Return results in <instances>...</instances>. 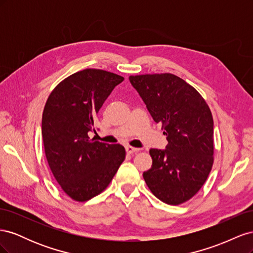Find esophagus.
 <instances>
[{
    "label": "esophagus",
    "mask_w": 253,
    "mask_h": 253,
    "mask_svg": "<svg viewBox=\"0 0 253 253\" xmlns=\"http://www.w3.org/2000/svg\"><path fill=\"white\" fill-rule=\"evenodd\" d=\"M126 151L128 153V154H133V153H137L139 151V149L131 147V145H126Z\"/></svg>",
    "instance_id": "obj_1"
}]
</instances>
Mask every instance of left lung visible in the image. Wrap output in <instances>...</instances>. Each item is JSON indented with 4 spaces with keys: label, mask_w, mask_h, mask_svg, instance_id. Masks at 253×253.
Listing matches in <instances>:
<instances>
[{
    "label": "left lung",
    "mask_w": 253,
    "mask_h": 253,
    "mask_svg": "<svg viewBox=\"0 0 253 253\" xmlns=\"http://www.w3.org/2000/svg\"><path fill=\"white\" fill-rule=\"evenodd\" d=\"M152 118L162 125L168 144L151 149L153 164L143 172L147 186L158 200L180 205L192 198L214 162L213 118L198 91L173 74L129 76Z\"/></svg>",
    "instance_id": "8db88e82"
}]
</instances>
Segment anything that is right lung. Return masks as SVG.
Segmentation results:
<instances>
[{"label":"right lung","mask_w":253,"mask_h":253,"mask_svg":"<svg viewBox=\"0 0 253 253\" xmlns=\"http://www.w3.org/2000/svg\"><path fill=\"white\" fill-rule=\"evenodd\" d=\"M119 75L86 68L61 81L50 93L42 116V137L50 170L64 192L86 202L110 185L126 158L121 144L88 137Z\"/></svg>","instance_id":"obj_1"}]
</instances>
